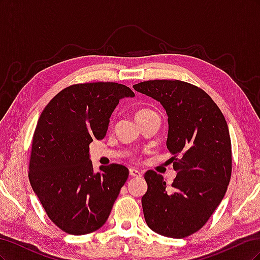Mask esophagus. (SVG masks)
Returning <instances> with one entry per match:
<instances>
[{
    "label": "esophagus",
    "mask_w": 260,
    "mask_h": 260,
    "mask_svg": "<svg viewBox=\"0 0 260 260\" xmlns=\"http://www.w3.org/2000/svg\"><path fill=\"white\" fill-rule=\"evenodd\" d=\"M129 175H130L132 178H140L141 176H142V174H141V172H140L139 170H137V169H135V168H131V169L129 170Z\"/></svg>",
    "instance_id": "esophagus-1"
}]
</instances>
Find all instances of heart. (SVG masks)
<instances>
[{
    "mask_svg": "<svg viewBox=\"0 0 260 260\" xmlns=\"http://www.w3.org/2000/svg\"><path fill=\"white\" fill-rule=\"evenodd\" d=\"M147 113H151V111H147V109H141V111H139L136 115V117H139V116H142V115H145Z\"/></svg>",
    "mask_w": 260,
    "mask_h": 260,
    "instance_id": "b5f03b06",
    "label": "heart"
}]
</instances>
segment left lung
<instances>
[{
    "label": "left lung",
    "instance_id": "left-lung-1",
    "mask_svg": "<svg viewBox=\"0 0 260 260\" xmlns=\"http://www.w3.org/2000/svg\"><path fill=\"white\" fill-rule=\"evenodd\" d=\"M133 88L166 109L167 148L177 171L169 190L160 175L145 172V221L165 237L186 238L205 225L229 185L232 151L226 121L208 94L188 82L148 80Z\"/></svg>",
    "mask_w": 260,
    "mask_h": 260
}]
</instances>
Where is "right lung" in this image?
Returning a JSON list of instances; mask_svg holds the SVG:
<instances>
[{
    "label": "right lung",
    "instance_id": "add662e5",
    "mask_svg": "<svg viewBox=\"0 0 260 260\" xmlns=\"http://www.w3.org/2000/svg\"><path fill=\"white\" fill-rule=\"evenodd\" d=\"M127 85L86 82L57 93L39 118L32 138L28 177L52 222L68 234L99 230L111 214L129 170L120 164L93 171L89 145L104 139L109 118Z\"/></svg>",
    "mask_w": 260,
    "mask_h": 260
}]
</instances>
